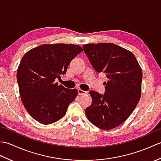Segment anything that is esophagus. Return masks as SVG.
Listing matches in <instances>:
<instances>
[{
	"mask_svg": "<svg viewBox=\"0 0 161 161\" xmlns=\"http://www.w3.org/2000/svg\"><path fill=\"white\" fill-rule=\"evenodd\" d=\"M77 92H78V95H82L86 94V91H84L81 90V89H78Z\"/></svg>",
	"mask_w": 161,
	"mask_h": 161,
	"instance_id": "34e87169",
	"label": "esophagus"
}]
</instances>
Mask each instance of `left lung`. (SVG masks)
Wrapping results in <instances>:
<instances>
[{
    "label": "left lung",
    "mask_w": 161,
    "mask_h": 161,
    "mask_svg": "<svg viewBox=\"0 0 161 161\" xmlns=\"http://www.w3.org/2000/svg\"><path fill=\"white\" fill-rule=\"evenodd\" d=\"M83 49L99 73L108 79L104 95L91 91L92 103L86 115L92 124L104 130L122 124L141 98L142 72L131 52L114 43H91Z\"/></svg>",
    "instance_id": "8db88e82"
}]
</instances>
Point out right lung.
I'll return each mask as SVG.
<instances>
[{"mask_svg": "<svg viewBox=\"0 0 161 161\" xmlns=\"http://www.w3.org/2000/svg\"><path fill=\"white\" fill-rule=\"evenodd\" d=\"M83 51L73 44H44L26 53L17 70L20 96L29 114L43 125L62 118L77 95V89L58 86L70 61Z\"/></svg>", "mask_w": 161, "mask_h": 161, "instance_id": "add662e5", "label": "right lung"}]
</instances>
